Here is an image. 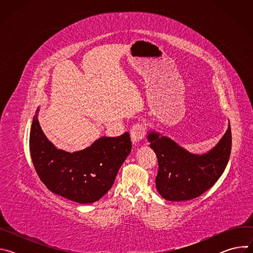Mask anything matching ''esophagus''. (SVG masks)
Segmentation results:
<instances>
[{"label": "esophagus", "mask_w": 253, "mask_h": 253, "mask_svg": "<svg viewBox=\"0 0 253 253\" xmlns=\"http://www.w3.org/2000/svg\"><path fill=\"white\" fill-rule=\"evenodd\" d=\"M146 134V128L143 123H137L132 127L131 130V139L134 144L141 142Z\"/></svg>", "instance_id": "34e87169"}]
</instances>
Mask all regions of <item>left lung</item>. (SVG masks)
I'll list each match as a JSON object with an SVG mask.
<instances>
[{"label": "left lung", "mask_w": 253, "mask_h": 253, "mask_svg": "<svg viewBox=\"0 0 253 253\" xmlns=\"http://www.w3.org/2000/svg\"><path fill=\"white\" fill-rule=\"evenodd\" d=\"M147 140L158 159L156 188L169 201L190 200L211 188L224 172L231 152L230 123L219 142L203 154L190 153L155 131L148 133Z\"/></svg>", "instance_id": "8db88e82"}]
</instances>
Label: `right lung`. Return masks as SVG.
<instances>
[{"mask_svg":"<svg viewBox=\"0 0 253 253\" xmlns=\"http://www.w3.org/2000/svg\"><path fill=\"white\" fill-rule=\"evenodd\" d=\"M39 108L30 132V152L41 181L55 194L81 204L93 203L112 187L132 147L128 132L101 137L91 146L70 153L58 149L43 133Z\"/></svg>","mask_w":253,"mask_h":253,"instance_id":"add662e5","label":"right lung"}]
</instances>
